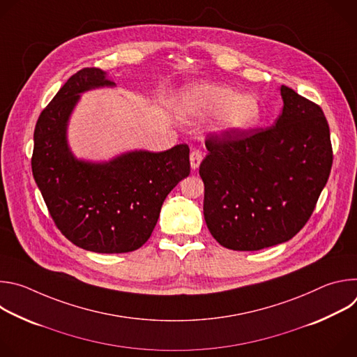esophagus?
I'll return each instance as SVG.
<instances>
[{"label": "esophagus", "instance_id": "34e87169", "mask_svg": "<svg viewBox=\"0 0 357 357\" xmlns=\"http://www.w3.org/2000/svg\"><path fill=\"white\" fill-rule=\"evenodd\" d=\"M189 161H190V168H192V169H197L199 165H200V162H202V154H200V151L193 149V151L190 152V155H189Z\"/></svg>", "mask_w": 357, "mask_h": 357}]
</instances>
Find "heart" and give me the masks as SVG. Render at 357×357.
I'll return each mask as SVG.
<instances>
[{"label":"heart","mask_w":357,"mask_h":357,"mask_svg":"<svg viewBox=\"0 0 357 357\" xmlns=\"http://www.w3.org/2000/svg\"><path fill=\"white\" fill-rule=\"evenodd\" d=\"M176 112L189 119L216 117V130L227 135L251 131L261 120L263 107L257 96L218 84L197 83L186 86L175 101Z\"/></svg>","instance_id":"obj_1"}]
</instances>
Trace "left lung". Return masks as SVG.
<instances>
[{
  "mask_svg": "<svg viewBox=\"0 0 357 357\" xmlns=\"http://www.w3.org/2000/svg\"><path fill=\"white\" fill-rule=\"evenodd\" d=\"M282 113L268 128L211 135L199 175L203 215L216 241L256 251L292 238L311 218L332 168L324 112L287 86Z\"/></svg>",
  "mask_w": 357,
  "mask_h": 357,
  "instance_id": "obj_1",
  "label": "left lung"
}]
</instances>
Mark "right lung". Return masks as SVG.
Wrapping results in <instances>:
<instances>
[{
	"label": "right lung",
	"mask_w": 357,
	"mask_h": 357,
	"mask_svg": "<svg viewBox=\"0 0 357 357\" xmlns=\"http://www.w3.org/2000/svg\"><path fill=\"white\" fill-rule=\"evenodd\" d=\"M116 86L103 70H79L40 113L33 132L32 174L50 216L73 244L103 254L139 248L168 193L190 172L186 144L126 151L107 161L73 154L68 130L82 94Z\"/></svg>",
	"instance_id": "1"
}]
</instances>
